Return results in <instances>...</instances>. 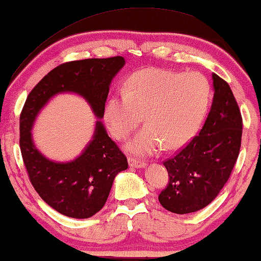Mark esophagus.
Returning a JSON list of instances; mask_svg holds the SVG:
<instances>
[{
  "label": "esophagus",
  "mask_w": 261,
  "mask_h": 261,
  "mask_svg": "<svg viewBox=\"0 0 261 261\" xmlns=\"http://www.w3.org/2000/svg\"><path fill=\"white\" fill-rule=\"evenodd\" d=\"M128 163H129V166L132 167H144L146 165L144 160L133 158V156H129V158H128Z\"/></svg>",
  "instance_id": "1"
}]
</instances>
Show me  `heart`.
Here are the masks:
<instances>
[{"label": "heart", "mask_w": 261, "mask_h": 261, "mask_svg": "<svg viewBox=\"0 0 261 261\" xmlns=\"http://www.w3.org/2000/svg\"><path fill=\"white\" fill-rule=\"evenodd\" d=\"M212 98L209 81L199 72L146 69L132 74L123 92L110 97L105 119L119 140L141 123L146 127L128 144L137 154H151L159 147L183 146L204 120Z\"/></svg>", "instance_id": "1"}]
</instances>
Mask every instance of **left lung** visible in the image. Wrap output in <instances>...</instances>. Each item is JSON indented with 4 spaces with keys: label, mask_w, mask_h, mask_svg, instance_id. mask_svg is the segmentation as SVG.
I'll return each mask as SVG.
<instances>
[{
    "label": "left lung",
    "mask_w": 261,
    "mask_h": 261,
    "mask_svg": "<svg viewBox=\"0 0 261 261\" xmlns=\"http://www.w3.org/2000/svg\"><path fill=\"white\" fill-rule=\"evenodd\" d=\"M214 101L199 133L164 160L169 181L159 194L164 208L189 214L212 203L229 179L241 147L242 116L229 84L213 73Z\"/></svg>",
    "instance_id": "left-lung-1"
}]
</instances>
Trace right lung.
Wrapping results in <instances>:
<instances>
[{
    "label": "right lung",
    "instance_id": "right-lung-1",
    "mask_svg": "<svg viewBox=\"0 0 261 261\" xmlns=\"http://www.w3.org/2000/svg\"><path fill=\"white\" fill-rule=\"evenodd\" d=\"M124 65L122 57L91 58L60 64L28 94L20 114V149L28 178L49 206L73 219H88L106 204L114 178L128 169L127 156L98 121L83 154L70 163L46 159L32 141L31 129L39 110L58 92L83 96L102 119L113 77Z\"/></svg>",
    "mask_w": 261,
    "mask_h": 261
}]
</instances>
